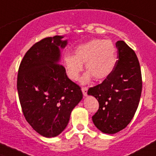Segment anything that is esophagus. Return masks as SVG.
<instances>
[{
	"instance_id": "1",
	"label": "esophagus",
	"mask_w": 156,
	"mask_h": 156,
	"mask_svg": "<svg viewBox=\"0 0 156 156\" xmlns=\"http://www.w3.org/2000/svg\"><path fill=\"white\" fill-rule=\"evenodd\" d=\"M87 90H88V88H87V87H82V94H83L84 96H86V95H87Z\"/></svg>"
}]
</instances>
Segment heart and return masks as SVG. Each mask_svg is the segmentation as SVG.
Here are the masks:
<instances>
[{"label": "heart", "instance_id": "1", "mask_svg": "<svg viewBox=\"0 0 156 156\" xmlns=\"http://www.w3.org/2000/svg\"><path fill=\"white\" fill-rule=\"evenodd\" d=\"M75 55H64V68L71 80H77L83 70V63L88 71L82 78V82H89L93 78L104 80L110 75L116 66V50L110 40L95 39L79 45L75 49Z\"/></svg>", "mask_w": 156, "mask_h": 156}]
</instances>
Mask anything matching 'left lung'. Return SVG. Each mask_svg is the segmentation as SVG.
Returning a JSON list of instances; mask_svg holds the SVG:
<instances>
[{
	"label": "left lung",
	"instance_id": "left-lung-1",
	"mask_svg": "<svg viewBox=\"0 0 156 156\" xmlns=\"http://www.w3.org/2000/svg\"><path fill=\"white\" fill-rule=\"evenodd\" d=\"M117 61L112 74L102 83L91 87L87 94L99 102L92 116L101 132L114 134L122 130L133 118L142 91L140 66L135 51L123 40L116 43Z\"/></svg>",
	"mask_w": 156,
	"mask_h": 156
}]
</instances>
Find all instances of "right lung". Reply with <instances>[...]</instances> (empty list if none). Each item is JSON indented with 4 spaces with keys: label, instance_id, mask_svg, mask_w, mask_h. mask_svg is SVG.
Instances as JSON below:
<instances>
[{
    "label": "right lung",
    "instance_id": "1",
    "mask_svg": "<svg viewBox=\"0 0 156 156\" xmlns=\"http://www.w3.org/2000/svg\"><path fill=\"white\" fill-rule=\"evenodd\" d=\"M63 36L44 38L30 48L20 64L17 90L27 123L43 136L62 133L73 108L82 99L80 86L66 75L59 64Z\"/></svg>",
    "mask_w": 156,
    "mask_h": 156
}]
</instances>
